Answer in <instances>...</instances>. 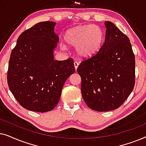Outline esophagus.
I'll list each match as a JSON object with an SVG mask.
<instances>
[{
  "label": "esophagus",
  "mask_w": 146,
  "mask_h": 146,
  "mask_svg": "<svg viewBox=\"0 0 146 146\" xmlns=\"http://www.w3.org/2000/svg\"><path fill=\"white\" fill-rule=\"evenodd\" d=\"M74 68H75V70H76L78 67V65H79V63L78 62L76 61H74Z\"/></svg>",
  "instance_id": "34e87169"
}]
</instances>
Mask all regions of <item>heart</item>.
<instances>
[{
  "label": "heart",
  "instance_id": "b5f03b06",
  "mask_svg": "<svg viewBox=\"0 0 146 146\" xmlns=\"http://www.w3.org/2000/svg\"><path fill=\"white\" fill-rule=\"evenodd\" d=\"M104 35L100 28L92 25L78 26L68 30L64 40L68 45L76 46L80 57L88 58L94 54L102 45Z\"/></svg>",
  "mask_w": 146,
  "mask_h": 146
}]
</instances>
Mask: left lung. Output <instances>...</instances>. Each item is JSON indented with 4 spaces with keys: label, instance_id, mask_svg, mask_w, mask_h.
<instances>
[{
    "label": "left lung",
    "instance_id": "1",
    "mask_svg": "<svg viewBox=\"0 0 146 146\" xmlns=\"http://www.w3.org/2000/svg\"><path fill=\"white\" fill-rule=\"evenodd\" d=\"M105 26L104 42L77 68L84 100L98 111L118 108L135 85V56L129 39L111 22Z\"/></svg>",
    "mask_w": 146,
    "mask_h": 146
}]
</instances>
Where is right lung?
<instances>
[{
    "label": "right lung",
    "instance_id": "right-lung-1",
    "mask_svg": "<svg viewBox=\"0 0 146 146\" xmlns=\"http://www.w3.org/2000/svg\"><path fill=\"white\" fill-rule=\"evenodd\" d=\"M56 23L36 24L18 38L11 52L7 82L10 90L24 108L46 112L58 103L64 84L75 72L74 60H54L59 41Z\"/></svg>",
    "mask_w": 146,
    "mask_h": 146
}]
</instances>
